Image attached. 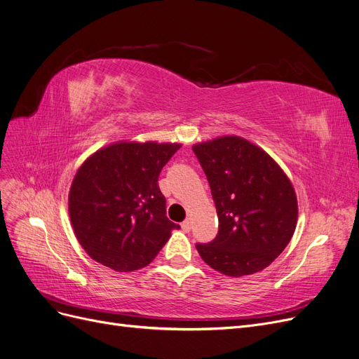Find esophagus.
I'll list each match as a JSON object with an SVG mask.
<instances>
[{
    "mask_svg": "<svg viewBox=\"0 0 359 359\" xmlns=\"http://www.w3.org/2000/svg\"><path fill=\"white\" fill-rule=\"evenodd\" d=\"M181 228L184 229V231H190V228H191L190 219H185V221L181 224Z\"/></svg>",
    "mask_w": 359,
    "mask_h": 359,
    "instance_id": "34e87169",
    "label": "esophagus"
}]
</instances>
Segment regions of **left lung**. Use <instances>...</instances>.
Returning <instances> with one entry per match:
<instances>
[{
    "label": "left lung",
    "instance_id": "obj_1",
    "mask_svg": "<svg viewBox=\"0 0 359 359\" xmlns=\"http://www.w3.org/2000/svg\"><path fill=\"white\" fill-rule=\"evenodd\" d=\"M217 206L219 231L209 245H196L202 259L228 277L266 268L289 245L297 224V197L285 172L246 138L224 135L197 142Z\"/></svg>",
    "mask_w": 359,
    "mask_h": 359
}]
</instances>
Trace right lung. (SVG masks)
<instances>
[{"instance_id":"1","label":"right lung","mask_w":359,"mask_h":359,"mask_svg":"<svg viewBox=\"0 0 359 359\" xmlns=\"http://www.w3.org/2000/svg\"><path fill=\"white\" fill-rule=\"evenodd\" d=\"M182 144L118 141L85 161L69 190V217L82 249L118 272L147 266L180 228L166 217L159 174Z\"/></svg>"}]
</instances>
